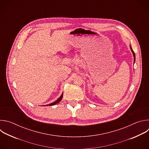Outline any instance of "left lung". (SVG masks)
Masks as SVG:
<instances>
[{
  "label": "left lung",
  "mask_w": 149,
  "mask_h": 149,
  "mask_svg": "<svg viewBox=\"0 0 149 149\" xmlns=\"http://www.w3.org/2000/svg\"><path fill=\"white\" fill-rule=\"evenodd\" d=\"M130 49H131V50H132V52H133V56H134V62H135V54H134V51H133V50L132 49V48L131 47H130Z\"/></svg>",
  "instance_id": "1"
}]
</instances>
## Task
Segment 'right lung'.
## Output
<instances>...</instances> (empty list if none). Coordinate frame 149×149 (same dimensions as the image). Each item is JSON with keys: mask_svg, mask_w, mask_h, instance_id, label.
Listing matches in <instances>:
<instances>
[{"mask_svg": "<svg viewBox=\"0 0 149 149\" xmlns=\"http://www.w3.org/2000/svg\"><path fill=\"white\" fill-rule=\"evenodd\" d=\"M62 97H63V93L62 94V95H61V97L56 100V101H54V102H52V103H51V104H48L49 105H55L56 104H57V103H58L61 100H62Z\"/></svg>", "mask_w": 149, "mask_h": 149, "instance_id": "1", "label": "right lung"}]
</instances>
